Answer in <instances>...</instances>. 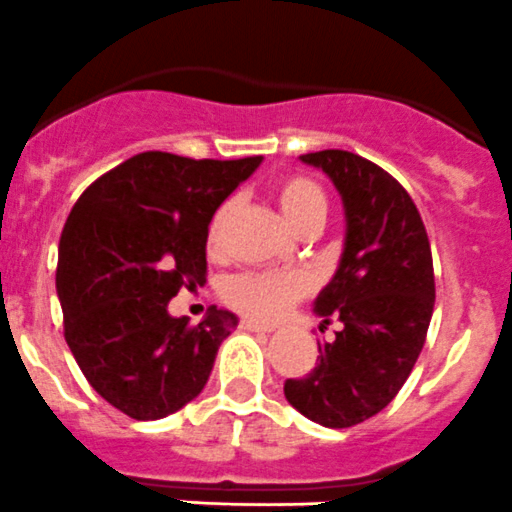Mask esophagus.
<instances>
[{"instance_id": "esophagus-1", "label": "esophagus", "mask_w": 512, "mask_h": 512, "mask_svg": "<svg viewBox=\"0 0 512 512\" xmlns=\"http://www.w3.org/2000/svg\"><path fill=\"white\" fill-rule=\"evenodd\" d=\"M241 329L246 332H274V324H266V321H256V319H241L238 321Z\"/></svg>"}]
</instances>
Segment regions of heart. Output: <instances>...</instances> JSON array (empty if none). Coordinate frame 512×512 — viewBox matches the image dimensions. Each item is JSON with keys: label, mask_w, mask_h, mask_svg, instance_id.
<instances>
[{"label": "heart", "mask_w": 512, "mask_h": 512, "mask_svg": "<svg viewBox=\"0 0 512 512\" xmlns=\"http://www.w3.org/2000/svg\"><path fill=\"white\" fill-rule=\"evenodd\" d=\"M276 201L286 221L301 233H316L329 216V196L309 175H284L276 183ZM236 198H228L213 211L206 228V243L218 251L226 236V228L236 213ZM311 291L309 276L301 271H243L223 281L221 296L231 309L256 319H276L294 301L304 299Z\"/></svg>", "instance_id": "1"}]
</instances>
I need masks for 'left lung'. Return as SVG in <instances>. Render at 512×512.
I'll return each instance as SVG.
<instances>
[{
	"label": "left lung",
	"mask_w": 512,
	"mask_h": 512,
	"mask_svg": "<svg viewBox=\"0 0 512 512\" xmlns=\"http://www.w3.org/2000/svg\"><path fill=\"white\" fill-rule=\"evenodd\" d=\"M301 160L334 180L347 213L342 261L314 304L342 329L284 394L311 422L342 430L382 412L410 377L435 309L432 251L415 201L377 163L349 150Z\"/></svg>",
	"instance_id": "obj_1"
}]
</instances>
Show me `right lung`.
I'll use <instances>...</instances> for the list:
<instances>
[{"instance_id": "add662e5", "label": "right lung", "mask_w": 512, "mask_h": 512, "mask_svg": "<svg viewBox=\"0 0 512 512\" xmlns=\"http://www.w3.org/2000/svg\"><path fill=\"white\" fill-rule=\"evenodd\" d=\"M259 163L148 150L100 175L67 216L57 259L67 347L92 389L133 420L198 397L238 324L216 306L201 324L175 319L168 301L206 284L208 221Z\"/></svg>"}]
</instances>
